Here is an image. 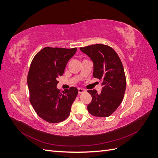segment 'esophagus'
Wrapping results in <instances>:
<instances>
[{"label": "esophagus", "mask_w": 158, "mask_h": 158, "mask_svg": "<svg viewBox=\"0 0 158 158\" xmlns=\"http://www.w3.org/2000/svg\"><path fill=\"white\" fill-rule=\"evenodd\" d=\"M78 89V93H79V94H83V93H85V89H83V88H79Z\"/></svg>", "instance_id": "34e87169"}]
</instances>
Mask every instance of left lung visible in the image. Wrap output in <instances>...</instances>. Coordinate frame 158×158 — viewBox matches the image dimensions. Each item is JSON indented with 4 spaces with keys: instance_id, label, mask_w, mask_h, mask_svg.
<instances>
[{
    "instance_id": "1",
    "label": "left lung",
    "mask_w": 158,
    "mask_h": 158,
    "mask_svg": "<svg viewBox=\"0 0 158 158\" xmlns=\"http://www.w3.org/2000/svg\"><path fill=\"white\" fill-rule=\"evenodd\" d=\"M80 49L93 62L94 77L102 80L101 92L88 91L92 97L88 111L95 117H109L120 106L125 92L126 77L121 60L108 45L95 44Z\"/></svg>"
}]
</instances>
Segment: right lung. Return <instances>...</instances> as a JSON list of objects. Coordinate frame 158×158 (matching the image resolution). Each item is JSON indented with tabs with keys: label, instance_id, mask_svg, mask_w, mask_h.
Masks as SVG:
<instances>
[{
	"label": "right lung",
	"instance_id": "1",
	"mask_svg": "<svg viewBox=\"0 0 158 158\" xmlns=\"http://www.w3.org/2000/svg\"><path fill=\"white\" fill-rule=\"evenodd\" d=\"M76 51L47 47L37 53L31 63L27 80L30 101L38 116L48 123L64 121L77 96L75 87L64 91L56 88L57 79L63 74Z\"/></svg>",
	"mask_w": 158,
	"mask_h": 158
}]
</instances>
